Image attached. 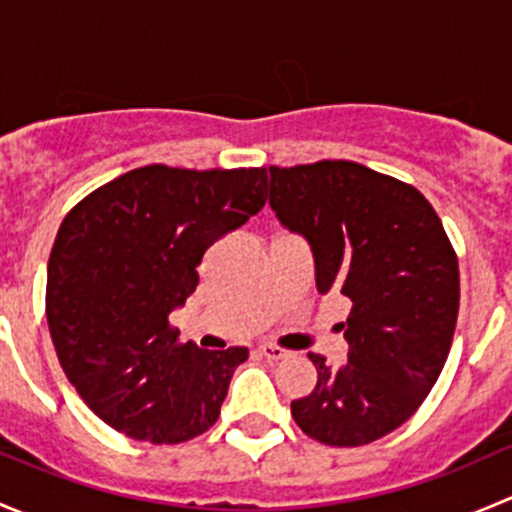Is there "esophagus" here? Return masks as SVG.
<instances>
[{
	"label": "esophagus",
	"mask_w": 512,
	"mask_h": 512,
	"mask_svg": "<svg viewBox=\"0 0 512 512\" xmlns=\"http://www.w3.org/2000/svg\"><path fill=\"white\" fill-rule=\"evenodd\" d=\"M260 354L265 356V359H270V361H280V359H285V356H287L285 349L275 347V344H262Z\"/></svg>",
	"instance_id": "obj_1"
}]
</instances>
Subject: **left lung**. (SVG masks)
<instances>
[{
    "instance_id": "left-lung-1",
    "label": "left lung",
    "mask_w": 512,
    "mask_h": 512,
    "mask_svg": "<svg viewBox=\"0 0 512 512\" xmlns=\"http://www.w3.org/2000/svg\"><path fill=\"white\" fill-rule=\"evenodd\" d=\"M270 205L312 245L319 292L352 302L347 361L309 352L317 386L292 401L294 421L324 446L379 441L416 414L451 352L456 250L414 185L354 160L270 165Z\"/></svg>"
}]
</instances>
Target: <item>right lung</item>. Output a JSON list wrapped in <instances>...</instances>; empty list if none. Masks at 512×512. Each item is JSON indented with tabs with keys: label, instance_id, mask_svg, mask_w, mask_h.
<instances>
[{
	"label": "right lung",
	"instance_id": "obj_1",
	"mask_svg": "<svg viewBox=\"0 0 512 512\" xmlns=\"http://www.w3.org/2000/svg\"><path fill=\"white\" fill-rule=\"evenodd\" d=\"M267 203V168L128 170L56 232L46 275L51 342L81 399L118 433L183 443L220 416L245 347L180 342L170 312L195 292L215 240Z\"/></svg>",
	"mask_w": 512,
	"mask_h": 512
}]
</instances>
